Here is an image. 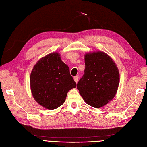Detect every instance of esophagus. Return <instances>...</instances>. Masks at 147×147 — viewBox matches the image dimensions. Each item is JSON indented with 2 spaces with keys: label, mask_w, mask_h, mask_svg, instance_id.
I'll use <instances>...</instances> for the list:
<instances>
[{
  "label": "esophagus",
  "mask_w": 147,
  "mask_h": 147,
  "mask_svg": "<svg viewBox=\"0 0 147 147\" xmlns=\"http://www.w3.org/2000/svg\"><path fill=\"white\" fill-rule=\"evenodd\" d=\"M74 81H75V82H76V83L78 82V76H74Z\"/></svg>",
  "instance_id": "esophagus-1"
}]
</instances>
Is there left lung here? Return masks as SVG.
<instances>
[{
  "instance_id": "8db88e82",
  "label": "left lung",
  "mask_w": 147,
  "mask_h": 147,
  "mask_svg": "<svg viewBox=\"0 0 147 147\" xmlns=\"http://www.w3.org/2000/svg\"><path fill=\"white\" fill-rule=\"evenodd\" d=\"M84 74L77 84L84 100L94 108H101L115 96L119 72L112 58L104 52L85 54Z\"/></svg>"
}]
</instances>
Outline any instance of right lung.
<instances>
[{
	"label": "right lung",
	"instance_id": "right-lung-1",
	"mask_svg": "<svg viewBox=\"0 0 147 147\" xmlns=\"http://www.w3.org/2000/svg\"><path fill=\"white\" fill-rule=\"evenodd\" d=\"M76 86L69 67L61 61L58 53L41 58L31 72L30 88L34 98L51 110L62 105L68 91Z\"/></svg>",
	"mask_w": 147,
	"mask_h": 147
}]
</instances>
